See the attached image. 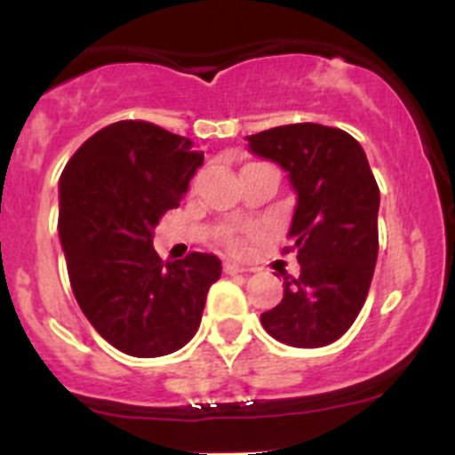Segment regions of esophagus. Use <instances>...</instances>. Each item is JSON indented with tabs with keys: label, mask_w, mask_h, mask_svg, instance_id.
I'll use <instances>...</instances> for the list:
<instances>
[{
	"label": "esophagus",
	"mask_w": 455,
	"mask_h": 455,
	"mask_svg": "<svg viewBox=\"0 0 455 455\" xmlns=\"http://www.w3.org/2000/svg\"><path fill=\"white\" fill-rule=\"evenodd\" d=\"M224 273L240 275V273H246V268H242L240 264H233V261H224Z\"/></svg>",
	"instance_id": "esophagus-1"
}]
</instances>
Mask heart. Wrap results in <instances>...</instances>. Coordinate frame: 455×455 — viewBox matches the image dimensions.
Returning a JSON list of instances; mask_svg holds the SVG:
<instances>
[{"instance_id": "b5f03b06", "label": "heart", "mask_w": 455, "mask_h": 455, "mask_svg": "<svg viewBox=\"0 0 455 455\" xmlns=\"http://www.w3.org/2000/svg\"><path fill=\"white\" fill-rule=\"evenodd\" d=\"M251 240V231H240V233H231L227 235V246L233 251V253H242L246 249Z\"/></svg>"}]
</instances>
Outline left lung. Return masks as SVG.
<instances>
[{
	"mask_svg": "<svg viewBox=\"0 0 455 455\" xmlns=\"http://www.w3.org/2000/svg\"><path fill=\"white\" fill-rule=\"evenodd\" d=\"M251 151L288 172L297 206L288 237L301 264L283 277V299L261 315L270 337L321 347L355 323L379 255V185L363 147L347 132L316 123L246 136Z\"/></svg>",
	"mask_w": 455,
	"mask_h": 455,
	"instance_id": "1",
	"label": "left lung"
}]
</instances>
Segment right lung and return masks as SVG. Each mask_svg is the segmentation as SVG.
Wrapping results in <instances>:
<instances>
[{
  "label": "right lung",
  "instance_id": "1",
  "mask_svg": "<svg viewBox=\"0 0 455 455\" xmlns=\"http://www.w3.org/2000/svg\"><path fill=\"white\" fill-rule=\"evenodd\" d=\"M204 154L147 121H118L90 136L59 180V237L70 286L96 332L125 355L180 350L198 330L222 264L189 253L163 261L154 227L180 204Z\"/></svg>",
  "mask_w": 455,
  "mask_h": 455
}]
</instances>
